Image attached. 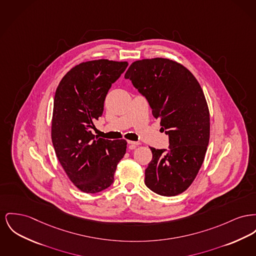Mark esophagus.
<instances>
[{
	"label": "esophagus",
	"mask_w": 256,
	"mask_h": 256,
	"mask_svg": "<svg viewBox=\"0 0 256 256\" xmlns=\"http://www.w3.org/2000/svg\"><path fill=\"white\" fill-rule=\"evenodd\" d=\"M128 144L130 145V149L134 150V149H136V146H138L140 143L139 142H134V141H128Z\"/></svg>",
	"instance_id": "obj_1"
}]
</instances>
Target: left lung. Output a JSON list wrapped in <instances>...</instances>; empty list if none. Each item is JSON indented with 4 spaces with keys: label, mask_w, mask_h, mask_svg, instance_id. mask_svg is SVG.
<instances>
[{
    "label": "left lung",
    "mask_w": 256,
    "mask_h": 256,
    "mask_svg": "<svg viewBox=\"0 0 256 256\" xmlns=\"http://www.w3.org/2000/svg\"><path fill=\"white\" fill-rule=\"evenodd\" d=\"M149 102L169 137V149L150 148L145 184L162 196H178L196 179L210 139V114L194 74L174 60H136L124 74Z\"/></svg>",
    "instance_id": "1"
}]
</instances>
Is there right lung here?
<instances>
[{"instance_id":"1","label":"right lung","mask_w":256,"mask_h":256,"mask_svg":"<svg viewBox=\"0 0 256 256\" xmlns=\"http://www.w3.org/2000/svg\"><path fill=\"white\" fill-rule=\"evenodd\" d=\"M126 62L96 60L72 68L55 92L51 137L66 175L83 192L96 194L113 184L126 141L92 134L104 113L106 94L126 70Z\"/></svg>"}]
</instances>
